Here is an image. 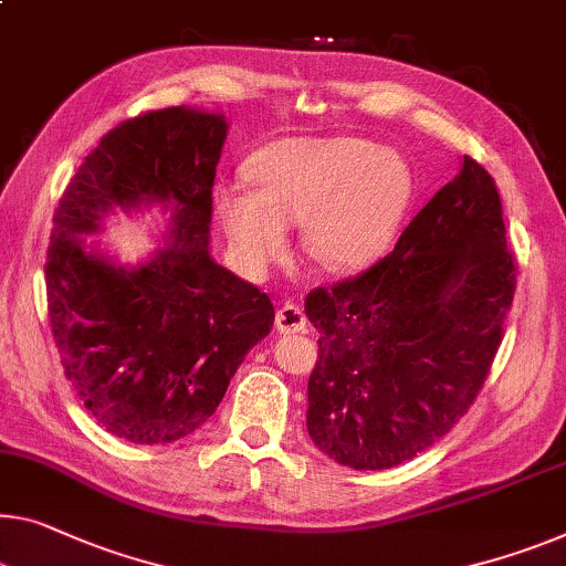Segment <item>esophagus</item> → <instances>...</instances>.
Segmentation results:
<instances>
[{
    "label": "esophagus",
    "mask_w": 566,
    "mask_h": 566,
    "mask_svg": "<svg viewBox=\"0 0 566 566\" xmlns=\"http://www.w3.org/2000/svg\"><path fill=\"white\" fill-rule=\"evenodd\" d=\"M275 326L281 334H298V332H306L308 328V318L298 303L293 301H285L281 308L275 313Z\"/></svg>",
    "instance_id": "1"
}]
</instances>
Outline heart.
<instances>
[{
	"instance_id": "obj_1",
	"label": "heart",
	"mask_w": 566,
	"mask_h": 566,
	"mask_svg": "<svg viewBox=\"0 0 566 566\" xmlns=\"http://www.w3.org/2000/svg\"><path fill=\"white\" fill-rule=\"evenodd\" d=\"M248 181L214 189V214L240 265L265 273L289 253V228L336 273L385 253L410 202V171L367 138H285L250 161Z\"/></svg>"
}]
</instances>
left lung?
Returning a JSON list of instances; mask_svg holds the SVG:
<instances>
[{"mask_svg":"<svg viewBox=\"0 0 566 566\" xmlns=\"http://www.w3.org/2000/svg\"><path fill=\"white\" fill-rule=\"evenodd\" d=\"M501 197L471 156L389 255L318 285L311 440L354 471H385L438 442L475 402L516 293Z\"/></svg>","mask_w":566,"mask_h":566,"instance_id":"8db88e82","label":"left lung"}]
</instances>
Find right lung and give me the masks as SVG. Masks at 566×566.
Masks as SVG:
<instances>
[{
  "label": "right lung",
  "mask_w": 566,
  "mask_h": 566,
  "mask_svg": "<svg viewBox=\"0 0 566 566\" xmlns=\"http://www.w3.org/2000/svg\"><path fill=\"white\" fill-rule=\"evenodd\" d=\"M228 124L181 106L118 124L85 156L52 217L48 316L60 364L101 428L138 446L187 438L271 334L275 308L210 258L212 185ZM175 202L172 240L126 272L77 233L111 206Z\"/></svg>",
  "instance_id": "right-lung-1"
}]
</instances>
